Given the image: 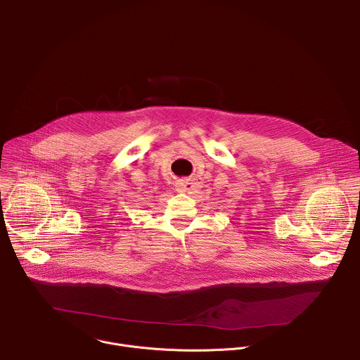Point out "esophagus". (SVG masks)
I'll return each mask as SVG.
<instances>
[{"mask_svg":"<svg viewBox=\"0 0 360 360\" xmlns=\"http://www.w3.org/2000/svg\"><path fill=\"white\" fill-rule=\"evenodd\" d=\"M176 189H178L179 192H189V191L193 189V184H192V181H189V179H181V181H178V184H176Z\"/></svg>","mask_w":360,"mask_h":360,"instance_id":"obj_1","label":"esophagus"}]
</instances>
